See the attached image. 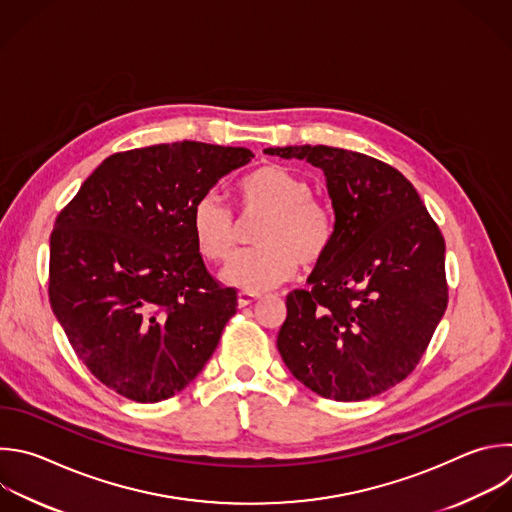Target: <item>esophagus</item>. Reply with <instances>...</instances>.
I'll use <instances>...</instances> for the list:
<instances>
[{"instance_id":"obj_1","label":"esophagus","mask_w":512,"mask_h":512,"mask_svg":"<svg viewBox=\"0 0 512 512\" xmlns=\"http://www.w3.org/2000/svg\"><path fill=\"white\" fill-rule=\"evenodd\" d=\"M259 295L257 293H251V291H241L237 295V301H239V307H245V305H251L253 301H257Z\"/></svg>"}]
</instances>
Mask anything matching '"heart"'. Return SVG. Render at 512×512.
Returning a JSON list of instances; mask_svg holds the SVG:
<instances>
[{
  "instance_id": "heart-1",
  "label": "heart",
  "mask_w": 512,
  "mask_h": 512,
  "mask_svg": "<svg viewBox=\"0 0 512 512\" xmlns=\"http://www.w3.org/2000/svg\"><path fill=\"white\" fill-rule=\"evenodd\" d=\"M307 179L281 164H263L245 175L235 189L241 219L263 217L253 235L255 249L231 259L223 279L257 293L287 281L297 263L317 269L337 239L333 209L311 197ZM191 229L201 255L225 263L237 245V223L217 193L203 195L191 209Z\"/></svg>"
}]
</instances>
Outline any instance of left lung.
Segmentation results:
<instances>
[{"label":"left lung","instance_id":"obj_1","mask_svg":"<svg viewBox=\"0 0 512 512\" xmlns=\"http://www.w3.org/2000/svg\"><path fill=\"white\" fill-rule=\"evenodd\" d=\"M321 168L337 219L311 289L287 295L277 350L311 392L360 402L406 380L448 305L444 237L394 166L333 146L265 148Z\"/></svg>","mask_w":512,"mask_h":512}]
</instances>
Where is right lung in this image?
I'll return each mask as SVG.
<instances>
[{"mask_svg": "<svg viewBox=\"0 0 512 512\" xmlns=\"http://www.w3.org/2000/svg\"><path fill=\"white\" fill-rule=\"evenodd\" d=\"M253 152L195 140L108 156L60 211L50 303L90 374L152 404L187 388L213 356L237 291L205 267L191 209Z\"/></svg>", "mask_w": 512, "mask_h": 512, "instance_id": "1", "label": "right lung"}]
</instances>
